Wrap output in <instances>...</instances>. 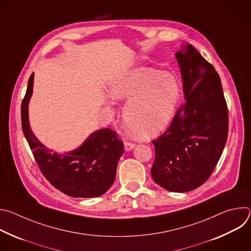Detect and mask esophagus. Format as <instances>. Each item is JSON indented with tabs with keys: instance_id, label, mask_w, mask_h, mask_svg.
I'll use <instances>...</instances> for the list:
<instances>
[{
	"instance_id": "obj_1",
	"label": "esophagus",
	"mask_w": 251,
	"mask_h": 251,
	"mask_svg": "<svg viewBox=\"0 0 251 251\" xmlns=\"http://www.w3.org/2000/svg\"><path fill=\"white\" fill-rule=\"evenodd\" d=\"M135 147V144L132 142H128V141H125L124 142V148H125V151H131L132 149H134Z\"/></svg>"
}]
</instances>
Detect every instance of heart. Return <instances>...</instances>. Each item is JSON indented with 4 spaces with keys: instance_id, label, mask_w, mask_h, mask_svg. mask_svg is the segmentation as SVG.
Returning <instances> with one entry per match:
<instances>
[{
    "instance_id": "b5f03b06",
    "label": "heart",
    "mask_w": 251,
    "mask_h": 251,
    "mask_svg": "<svg viewBox=\"0 0 251 251\" xmlns=\"http://www.w3.org/2000/svg\"><path fill=\"white\" fill-rule=\"evenodd\" d=\"M110 93L116 100L128 99L122 112L125 125L142 137H151L173 119L181 97V84L171 73L135 67L111 82Z\"/></svg>"
}]
</instances>
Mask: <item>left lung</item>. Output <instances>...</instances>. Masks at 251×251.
<instances>
[{
	"instance_id": "8db88e82",
	"label": "left lung",
	"mask_w": 251,
	"mask_h": 251,
	"mask_svg": "<svg viewBox=\"0 0 251 251\" xmlns=\"http://www.w3.org/2000/svg\"><path fill=\"white\" fill-rule=\"evenodd\" d=\"M185 103L170 127L155 139L153 180L163 189L185 193L204 184L216 168L228 133V111L220 75L192 46L176 53Z\"/></svg>"
}]
</instances>
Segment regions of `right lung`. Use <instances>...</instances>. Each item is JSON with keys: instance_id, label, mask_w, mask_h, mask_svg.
I'll list each match as a JSON object with an SVG mask.
<instances>
[{"instance_id": "add662e5", "label": "right lung", "mask_w": 251, "mask_h": 251, "mask_svg": "<svg viewBox=\"0 0 251 251\" xmlns=\"http://www.w3.org/2000/svg\"><path fill=\"white\" fill-rule=\"evenodd\" d=\"M33 74L22 102V127L43 175L57 190L73 198H96L112 186L117 165L124 152L123 142L111 129H99L77 149L58 154L52 152L32 133L28 121V102L32 94Z\"/></svg>"}]
</instances>
